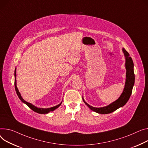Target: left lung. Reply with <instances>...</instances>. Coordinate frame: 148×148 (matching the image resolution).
Wrapping results in <instances>:
<instances>
[{"label": "left lung", "mask_w": 148, "mask_h": 148, "mask_svg": "<svg viewBox=\"0 0 148 148\" xmlns=\"http://www.w3.org/2000/svg\"><path fill=\"white\" fill-rule=\"evenodd\" d=\"M123 51L125 57V68L126 73V81L125 84V87L120 97L116 101L111 103L108 106L102 108H95L87 103L83 98L84 103L90 108V109L97 113L106 114H110L114 111L119 109V108L123 106L129 101V98L132 93L133 87L134 84V73L133 70V62L131 57H130L129 53H128L124 48L123 49Z\"/></svg>", "instance_id": "left-lung-1"}]
</instances>
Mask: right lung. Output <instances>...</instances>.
<instances>
[{"instance_id": "obj_1", "label": "right lung", "mask_w": 148, "mask_h": 148, "mask_svg": "<svg viewBox=\"0 0 148 148\" xmlns=\"http://www.w3.org/2000/svg\"><path fill=\"white\" fill-rule=\"evenodd\" d=\"M14 84H15V90L16 92V94L18 96V97L19 98V99H20L23 103H25L30 109H32L33 111L37 112V113H38V114H47L48 112H51V111H53L54 110H55L56 108H58L59 106H60L62 102L61 103H60L59 105L55 106H53V107H52V108H37L35 106L33 105L32 104H31L30 103H28V102H27L25 101H24L23 97H21V94L18 91V88L16 87V69H15V83H14Z\"/></svg>"}]
</instances>
